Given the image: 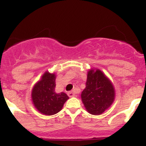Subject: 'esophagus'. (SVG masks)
I'll return each mask as SVG.
<instances>
[{
    "mask_svg": "<svg viewBox=\"0 0 146 146\" xmlns=\"http://www.w3.org/2000/svg\"><path fill=\"white\" fill-rule=\"evenodd\" d=\"M68 96L69 97H74V96H76V93L74 91H70L68 93Z\"/></svg>",
    "mask_w": 146,
    "mask_h": 146,
    "instance_id": "esophagus-1",
    "label": "esophagus"
}]
</instances>
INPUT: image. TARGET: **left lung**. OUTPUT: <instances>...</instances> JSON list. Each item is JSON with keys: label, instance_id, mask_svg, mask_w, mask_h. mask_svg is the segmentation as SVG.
<instances>
[{"label": "left lung", "instance_id": "1", "mask_svg": "<svg viewBox=\"0 0 146 146\" xmlns=\"http://www.w3.org/2000/svg\"><path fill=\"white\" fill-rule=\"evenodd\" d=\"M81 98L88 113L100 115L114 101V88L101 71L90 70L88 72L86 88L82 91Z\"/></svg>", "mask_w": 146, "mask_h": 146}]
</instances>
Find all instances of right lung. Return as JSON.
Listing matches in <instances>:
<instances>
[{"mask_svg": "<svg viewBox=\"0 0 146 146\" xmlns=\"http://www.w3.org/2000/svg\"><path fill=\"white\" fill-rule=\"evenodd\" d=\"M55 74L45 72L32 91L33 104L42 114L52 115L58 113L69 99L65 93H55Z\"/></svg>", "mask_w": 146, "mask_h": 146, "instance_id": "1", "label": "right lung"}]
</instances>
